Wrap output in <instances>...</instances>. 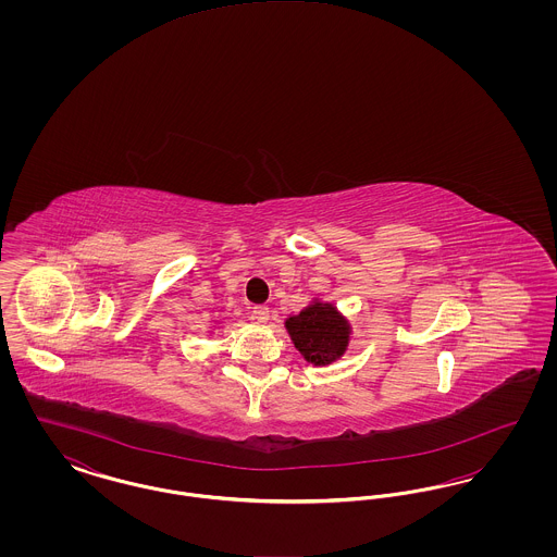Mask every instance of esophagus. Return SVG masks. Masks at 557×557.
<instances>
[{
  "label": "esophagus",
  "instance_id": "obj_1",
  "mask_svg": "<svg viewBox=\"0 0 557 557\" xmlns=\"http://www.w3.org/2000/svg\"><path fill=\"white\" fill-rule=\"evenodd\" d=\"M269 318H271V313H269V307H265V305H259V307L252 309V319H255L257 323H267Z\"/></svg>",
  "mask_w": 557,
  "mask_h": 557
}]
</instances>
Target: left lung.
Here are the masks:
<instances>
[{"instance_id": "left-lung-1", "label": "left lung", "mask_w": 557, "mask_h": 557, "mask_svg": "<svg viewBox=\"0 0 557 557\" xmlns=\"http://www.w3.org/2000/svg\"><path fill=\"white\" fill-rule=\"evenodd\" d=\"M284 325L296 350L315 368L338 361L346 352L352 332L348 319L332 302L319 298H313V302L298 315L286 319Z\"/></svg>"}]
</instances>
